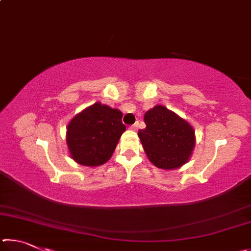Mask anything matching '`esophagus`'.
<instances>
[{
  "label": "esophagus",
  "mask_w": 251,
  "mask_h": 251,
  "mask_svg": "<svg viewBox=\"0 0 251 251\" xmlns=\"http://www.w3.org/2000/svg\"><path fill=\"white\" fill-rule=\"evenodd\" d=\"M138 127H139V123H138V122H136L135 124H133V125H131V126L129 127V128H130V129H133V130H137V129H138Z\"/></svg>",
  "instance_id": "34e87169"
}]
</instances>
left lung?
<instances>
[{"label": "left lung", "mask_w": 251, "mask_h": 251, "mask_svg": "<svg viewBox=\"0 0 251 251\" xmlns=\"http://www.w3.org/2000/svg\"><path fill=\"white\" fill-rule=\"evenodd\" d=\"M144 121L146 128L138 136L156 167L175 169L187 163L195 147V131L188 123L161 105L148 110Z\"/></svg>", "instance_id": "obj_1"}]
</instances>
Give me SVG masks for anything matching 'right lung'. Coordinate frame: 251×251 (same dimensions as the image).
<instances>
[{
	"label": "right lung",
	"mask_w": 251,
	"mask_h": 251,
	"mask_svg": "<svg viewBox=\"0 0 251 251\" xmlns=\"http://www.w3.org/2000/svg\"><path fill=\"white\" fill-rule=\"evenodd\" d=\"M121 110L95 103L76 115L67 126L66 143L72 158L83 166L105 164L126 129Z\"/></svg>",
	"instance_id": "right-lung-1"
}]
</instances>
